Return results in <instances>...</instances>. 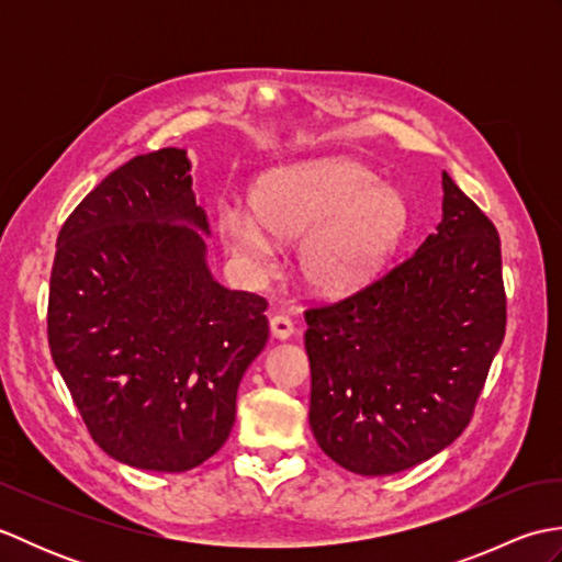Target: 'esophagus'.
Segmentation results:
<instances>
[{"mask_svg":"<svg viewBox=\"0 0 562 562\" xmlns=\"http://www.w3.org/2000/svg\"><path fill=\"white\" fill-rule=\"evenodd\" d=\"M270 333H272V338H278V340H288V338H292V333H294L292 318H290V316H284V314L272 316V318H270Z\"/></svg>","mask_w":562,"mask_h":562,"instance_id":"1","label":"esophagus"}]
</instances>
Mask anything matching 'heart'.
Here are the masks:
<instances>
[{
	"instance_id": "1",
	"label": "heart",
	"mask_w": 562,
	"mask_h": 562,
	"mask_svg": "<svg viewBox=\"0 0 562 562\" xmlns=\"http://www.w3.org/2000/svg\"><path fill=\"white\" fill-rule=\"evenodd\" d=\"M217 229L229 254L268 270L274 238L300 241V268L314 290L340 294L374 280L408 232L396 188L350 159H326L260 178L254 210L224 200Z\"/></svg>"
}]
</instances>
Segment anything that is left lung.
Returning <instances> with one entry per match:
<instances>
[{
    "instance_id": "left-lung-1",
    "label": "left lung",
    "mask_w": 562,
    "mask_h": 562,
    "mask_svg": "<svg viewBox=\"0 0 562 562\" xmlns=\"http://www.w3.org/2000/svg\"><path fill=\"white\" fill-rule=\"evenodd\" d=\"M437 232L384 278L304 312L308 423L328 457L360 475L413 469L465 427L505 338L495 224L441 173Z\"/></svg>"
}]
</instances>
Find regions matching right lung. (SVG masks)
Instances as JSON below:
<instances>
[{"label":"right lung","instance_id":"1","mask_svg":"<svg viewBox=\"0 0 562 562\" xmlns=\"http://www.w3.org/2000/svg\"><path fill=\"white\" fill-rule=\"evenodd\" d=\"M190 186L183 149L130 159L69 214L50 272L57 372L93 441L145 471H190L222 449L270 336L262 296L214 282Z\"/></svg>","mask_w":562,"mask_h":562}]
</instances>
